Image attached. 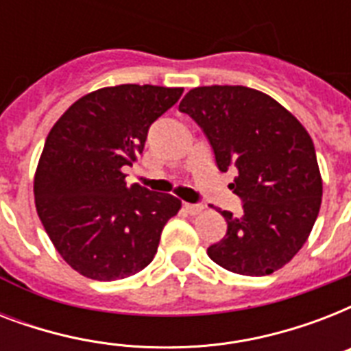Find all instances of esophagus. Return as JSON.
<instances>
[{"instance_id": "esophagus-1", "label": "esophagus", "mask_w": 351, "mask_h": 351, "mask_svg": "<svg viewBox=\"0 0 351 351\" xmlns=\"http://www.w3.org/2000/svg\"><path fill=\"white\" fill-rule=\"evenodd\" d=\"M184 209H186L189 215H198L202 213L204 206L202 204H184Z\"/></svg>"}]
</instances>
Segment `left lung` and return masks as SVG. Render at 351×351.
Masks as SVG:
<instances>
[{
  "instance_id": "left-lung-1",
  "label": "left lung",
  "mask_w": 351,
  "mask_h": 351,
  "mask_svg": "<svg viewBox=\"0 0 351 351\" xmlns=\"http://www.w3.org/2000/svg\"><path fill=\"white\" fill-rule=\"evenodd\" d=\"M178 111L202 129L222 173L237 169L230 189L242 215L228 222L208 255L228 271L262 277L288 264L310 237L321 209L322 180L313 142L271 96L242 85L197 87Z\"/></svg>"
}]
</instances>
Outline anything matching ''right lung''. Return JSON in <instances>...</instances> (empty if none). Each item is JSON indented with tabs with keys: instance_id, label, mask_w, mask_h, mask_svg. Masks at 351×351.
<instances>
[{
	"instance_id": "right-lung-1",
	"label": "right lung",
	"mask_w": 351,
	"mask_h": 351,
	"mask_svg": "<svg viewBox=\"0 0 351 351\" xmlns=\"http://www.w3.org/2000/svg\"><path fill=\"white\" fill-rule=\"evenodd\" d=\"M184 89L117 85L74 101L45 140L34 176L38 217L69 266L95 280L142 271L180 200L127 186L149 127L175 106Z\"/></svg>"
}]
</instances>
